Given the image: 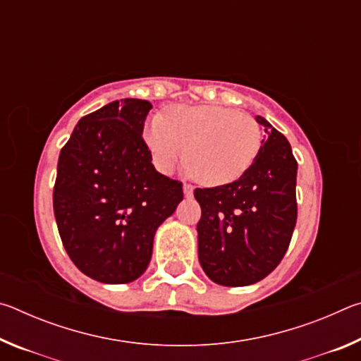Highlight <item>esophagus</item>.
<instances>
[{"label":"esophagus","instance_id":"obj_1","mask_svg":"<svg viewBox=\"0 0 361 361\" xmlns=\"http://www.w3.org/2000/svg\"><path fill=\"white\" fill-rule=\"evenodd\" d=\"M183 191H185L186 197H191V195H192V186L188 185V183H185V185H183Z\"/></svg>","mask_w":361,"mask_h":361}]
</instances>
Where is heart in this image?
Returning <instances> with one entry per match:
<instances>
[{
  "instance_id": "heart-1",
  "label": "heart",
  "mask_w": 361,
  "mask_h": 361,
  "mask_svg": "<svg viewBox=\"0 0 361 361\" xmlns=\"http://www.w3.org/2000/svg\"><path fill=\"white\" fill-rule=\"evenodd\" d=\"M156 167L173 172L185 161L200 185L223 186L252 167L261 148V130L252 116L219 105H175L154 116L145 129Z\"/></svg>"
}]
</instances>
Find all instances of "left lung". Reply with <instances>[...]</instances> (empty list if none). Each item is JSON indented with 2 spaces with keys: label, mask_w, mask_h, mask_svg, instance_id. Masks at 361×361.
<instances>
[{
  "label": "left lung",
  "mask_w": 361,
  "mask_h": 361,
  "mask_svg": "<svg viewBox=\"0 0 361 361\" xmlns=\"http://www.w3.org/2000/svg\"><path fill=\"white\" fill-rule=\"evenodd\" d=\"M264 138L255 162L239 180L197 188L194 197L199 261L213 282L245 286L276 269L288 250L298 218V162L282 133L256 116Z\"/></svg>",
  "instance_id": "1"
}]
</instances>
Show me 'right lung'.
<instances>
[{
    "label": "right lung",
    "mask_w": 361,
    "mask_h": 361,
    "mask_svg": "<svg viewBox=\"0 0 361 361\" xmlns=\"http://www.w3.org/2000/svg\"><path fill=\"white\" fill-rule=\"evenodd\" d=\"M152 105L124 99L79 122L60 151L54 213L66 253L85 276L129 283L146 271L156 229L183 200L143 140Z\"/></svg>",
    "instance_id": "add662e5"
}]
</instances>
